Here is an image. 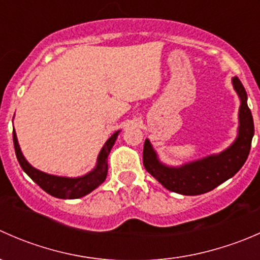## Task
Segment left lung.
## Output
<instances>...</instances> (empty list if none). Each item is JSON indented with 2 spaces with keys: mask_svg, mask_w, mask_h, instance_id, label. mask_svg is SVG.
Returning <instances> with one entry per match:
<instances>
[{
  "mask_svg": "<svg viewBox=\"0 0 260 260\" xmlns=\"http://www.w3.org/2000/svg\"><path fill=\"white\" fill-rule=\"evenodd\" d=\"M233 85L240 98L239 128L237 140L225 151L180 167H170L159 161L151 142L145 141L143 166L167 190L190 196L209 192L234 176L245 164L254 136L253 115L246 103L248 96L242 81L234 77Z\"/></svg>",
  "mask_w": 260,
  "mask_h": 260,
  "instance_id": "1",
  "label": "left lung"
}]
</instances>
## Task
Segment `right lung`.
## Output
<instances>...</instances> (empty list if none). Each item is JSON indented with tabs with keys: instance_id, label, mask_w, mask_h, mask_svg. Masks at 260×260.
Instances as JSON below:
<instances>
[{
	"instance_id": "right-lung-1",
	"label": "right lung",
	"mask_w": 260,
	"mask_h": 260,
	"mask_svg": "<svg viewBox=\"0 0 260 260\" xmlns=\"http://www.w3.org/2000/svg\"><path fill=\"white\" fill-rule=\"evenodd\" d=\"M118 133H119V131L113 133L109 137V140L104 143L103 148L101 149V152L98 154V161H96V166L94 167V170H91L89 174L80 177L54 176V175H49L36 170L23 157L20 146H18L16 132L12 133V136H14V146L18 164L22 167L23 171L31 177V180L34 182L38 183L45 192L54 196V198L79 199L88 195L93 190H95L106 180L107 172H108V162H107V158H108L109 152H111L112 147H113L115 140H117Z\"/></svg>"
}]
</instances>
